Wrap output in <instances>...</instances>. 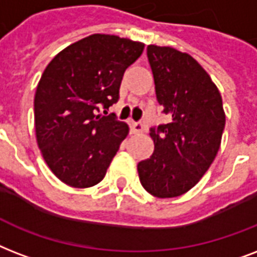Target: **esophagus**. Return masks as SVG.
<instances>
[{"mask_svg":"<svg viewBox=\"0 0 257 257\" xmlns=\"http://www.w3.org/2000/svg\"><path fill=\"white\" fill-rule=\"evenodd\" d=\"M130 128L133 134H139L143 131V124L141 122H131Z\"/></svg>","mask_w":257,"mask_h":257,"instance_id":"esophagus-1","label":"esophagus"}]
</instances>
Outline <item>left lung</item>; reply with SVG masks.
<instances>
[{
    "label": "left lung",
    "mask_w": 257,
    "mask_h": 257,
    "mask_svg": "<svg viewBox=\"0 0 257 257\" xmlns=\"http://www.w3.org/2000/svg\"><path fill=\"white\" fill-rule=\"evenodd\" d=\"M157 100L169 123L150 128L154 151L138 164L141 184L151 196L172 198L201 180L221 145L225 112L220 91L190 55L149 45Z\"/></svg>",
    "instance_id": "8db88e82"
}]
</instances>
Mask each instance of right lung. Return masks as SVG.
Returning a JSON list of instances; mask_svg holds the SVG:
<instances>
[{
  "mask_svg": "<svg viewBox=\"0 0 257 257\" xmlns=\"http://www.w3.org/2000/svg\"><path fill=\"white\" fill-rule=\"evenodd\" d=\"M143 48L118 36L91 35L57 53L44 71L35 95L36 139L64 184L89 188L106 176L128 134L126 123L106 110L118 101L123 73Z\"/></svg>",
  "mask_w": 257,
  "mask_h": 257,
  "instance_id": "add662e5",
  "label": "right lung"
}]
</instances>
